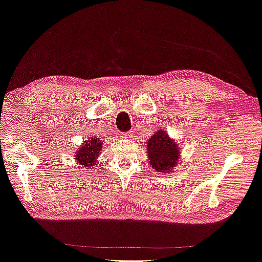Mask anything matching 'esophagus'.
<instances>
[{"label": "esophagus", "mask_w": 262, "mask_h": 262, "mask_svg": "<svg viewBox=\"0 0 262 262\" xmlns=\"http://www.w3.org/2000/svg\"><path fill=\"white\" fill-rule=\"evenodd\" d=\"M133 138V134L129 132V133H124V134H122V139L124 140H128V139H132Z\"/></svg>", "instance_id": "esophagus-1"}]
</instances>
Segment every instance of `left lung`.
Segmentation results:
<instances>
[{"mask_svg":"<svg viewBox=\"0 0 262 262\" xmlns=\"http://www.w3.org/2000/svg\"><path fill=\"white\" fill-rule=\"evenodd\" d=\"M181 144L175 142L166 129L156 130L147 141L149 165L155 171L162 174L171 173L179 166Z\"/></svg>","mask_w":262,"mask_h":262,"instance_id":"8db88e82","label":"left lung"}]
</instances>
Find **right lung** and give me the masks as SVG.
Masks as SVG:
<instances>
[{
  "instance_id": "obj_1",
  "label": "right lung",
  "mask_w": 262,
  "mask_h": 262,
  "mask_svg": "<svg viewBox=\"0 0 262 262\" xmlns=\"http://www.w3.org/2000/svg\"><path fill=\"white\" fill-rule=\"evenodd\" d=\"M103 147V141L99 138H92L83 141L80 148H77L75 153V161L82 166L81 168L92 169L97 163V158L101 155V150ZM77 166V167H80Z\"/></svg>"
}]
</instances>
